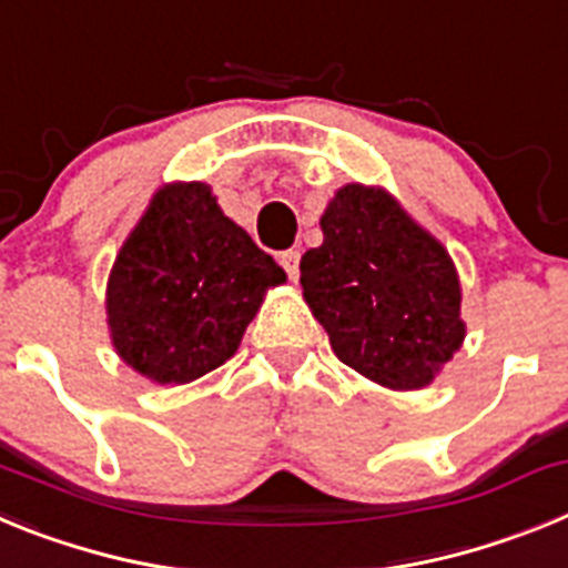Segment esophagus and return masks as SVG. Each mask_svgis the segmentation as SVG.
<instances>
[{
	"instance_id": "obj_1",
	"label": "esophagus",
	"mask_w": 568,
	"mask_h": 568,
	"mask_svg": "<svg viewBox=\"0 0 568 568\" xmlns=\"http://www.w3.org/2000/svg\"><path fill=\"white\" fill-rule=\"evenodd\" d=\"M298 264H301V253L298 250H287V253H281V267L287 270L290 278H298Z\"/></svg>"
}]
</instances>
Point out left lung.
Returning a JSON list of instances; mask_svg holds the SVG:
<instances>
[{
    "label": "left lung",
    "instance_id": "8db88e82",
    "mask_svg": "<svg viewBox=\"0 0 568 568\" xmlns=\"http://www.w3.org/2000/svg\"><path fill=\"white\" fill-rule=\"evenodd\" d=\"M321 233L301 287L338 361L395 393L433 384L466 338L449 250L389 190L358 182L335 190Z\"/></svg>",
    "mask_w": 568,
    "mask_h": 568
}]
</instances>
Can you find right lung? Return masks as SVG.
<instances>
[{
	"label": "right lung",
	"instance_id": "1",
	"mask_svg": "<svg viewBox=\"0 0 568 568\" xmlns=\"http://www.w3.org/2000/svg\"><path fill=\"white\" fill-rule=\"evenodd\" d=\"M284 281L210 184H162L108 275L110 344L142 378L190 384L233 358L267 290Z\"/></svg>",
	"mask_w": 568,
	"mask_h": 568
}]
</instances>
